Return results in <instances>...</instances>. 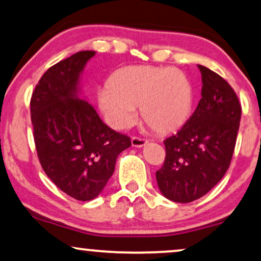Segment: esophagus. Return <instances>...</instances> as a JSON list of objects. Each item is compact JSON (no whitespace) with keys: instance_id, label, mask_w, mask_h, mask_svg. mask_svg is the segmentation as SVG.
Returning <instances> with one entry per match:
<instances>
[{"instance_id":"34e87169","label":"esophagus","mask_w":261,"mask_h":261,"mask_svg":"<svg viewBox=\"0 0 261 261\" xmlns=\"http://www.w3.org/2000/svg\"><path fill=\"white\" fill-rule=\"evenodd\" d=\"M147 144V140L144 139V138H139V137H133L132 138V145L134 147H143Z\"/></svg>"}]
</instances>
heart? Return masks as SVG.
I'll use <instances>...</instances> for the list:
<instances>
[{"instance_id": "heart-1", "label": "heart", "mask_w": 261, "mask_h": 261, "mask_svg": "<svg viewBox=\"0 0 261 261\" xmlns=\"http://www.w3.org/2000/svg\"><path fill=\"white\" fill-rule=\"evenodd\" d=\"M98 101L112 127L124 129L138 117L140 106L145 123L156 133L179 129L192 109V89L180 70L147 65L125 66L111 76Z\"/></svg>"}]
</instances>
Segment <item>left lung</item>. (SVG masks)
Returning a JSON list of instances; mask_svg holds the SVG:
<instances>
[{
	"instance_id": "8db88e82",
	"label": "left lung",
	"mask_w": 261,
	"mask_h": 261,
	"mask_svg": "<svg viewBox=\"0 0 261 261\" xmlns=\"http://www.w3.org/2000/svg\"><path fill=\"white\" fill-rule=\"evenodd\" d=\"M201 100L181 129L165 140L166 160L156 172L160 191L189 203L211 191L229 169L242 108L223 77L198 65Z\"/></svg>"
}]
</instances>
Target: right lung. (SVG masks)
Instances as JSON below:
<instances>
[{"mask_svg": "<svg viewBox=\"0 0 261 261\" xmlns=\"http://www.w3.org/2000/svg\"><path fill=\"white\" fill-rule=\"evenodd\" d=\"M94 50H82L47 70L30 101L34 139L48 178L79 201L95 198L132 144L108 127L80 94V79Z\"/></svg>", "mask_w": 261, "mask_h": 261, "instance_id": "add662e5", "label": "right lung"}]
</instances>
